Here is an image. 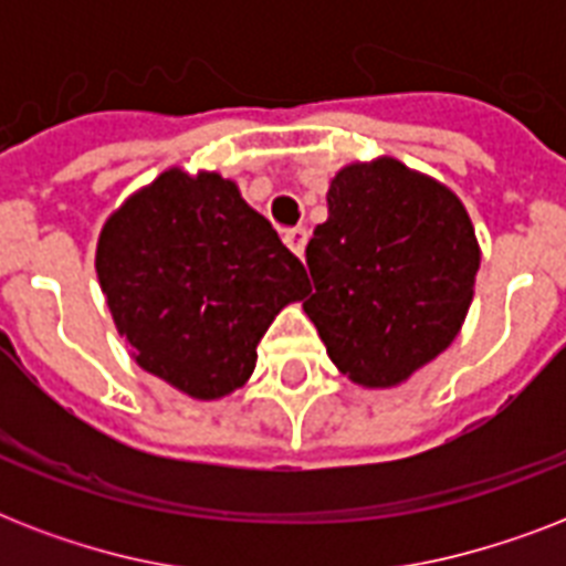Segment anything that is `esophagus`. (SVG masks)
<instances>
[{
  "instance_id": "1",
  "label": "esophagus",
  "mask_w": 566,
  "mask_h": 566,
  "mask_svg": "<svg viewBox=\"0 0 566 566\" xmlns=\"http://www.w3.org/2000/svg\"><path fill=\"white\" fill-rule=\"evenodd\" d=\"M284 243L291 247V252L296 258L305 255V243H308V231L302 229V226H296V229L284 231Z\"/></svg>"
}]
</instances>
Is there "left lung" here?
<instances>
[{
    "mask_svg": "<svg viewBox=\"0 0 566 566\" xmlns=\"http://www.w3.org/2000/svg\"><path fill=\"white\" fill-rule=\"evenodd\" d=\"M326 202L302 308L355 385H402L455 340L473 302L482 252L470 213L396 158L344 167Z\"/></svg>",
    "mask_w": 566,
    "mask_h": 566,
    "instance_id": "8db88e82",
    "label": "left lung"
}]
</instances>
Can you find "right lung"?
<instances>
[{"instance_id":"right-lung-1","label":"right lung","mask_w":566,"mask_h":566,"mask_svg":"<svg viewBox=\"0 0 566 566\" xmlns=\"http://www.w3.org/2000/svg\"><path fill=\"white\" fill-rule=\"evenodd\" d=\"M96 275L132 358L193 399L247 385L275 314L308 296L302 261L238 185L179 167L105 220Z\"/></svg>"}]
</instances>
